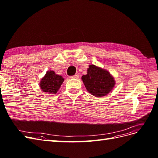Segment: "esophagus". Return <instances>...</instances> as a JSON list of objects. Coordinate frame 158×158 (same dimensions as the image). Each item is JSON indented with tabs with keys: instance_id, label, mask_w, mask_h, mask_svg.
Segmentation results:
<instances>
[{
	"instance_id": "1",
	"label": "esophagus",
	"mask_w": 158,
	"mask_h": 158,
	"mask_svg": "<svg viewBox=\"0 0 158 158\" xmlns=\"http://www.w3.org/2000/svg\"><path fill=\"white\" fill-rule=\"evenodd\" d=\"M70 78H79V75L78 74H75L74 76H72L70 77Z\"/></svg>"
}]
</instances>
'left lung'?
Here are the masks:
<instances>
[{
	"instance_id": "8db88e82",
	"label": "left lung",
	"mask_w": 158,
	"mask_h": 158,
	"mask_svg": "<svg viewBox=\"0 0 158 158\" xmlns=\"http://www.w3.org/2000/svg\"><path fill=\"white\" fill-rule=\"evenodd\" d=\"M82 80L88 92L95 97H102L108 94L115 84L114 78L109 72L90 64L87 74L82 76Z\"/></svg>"
}]
</instances>
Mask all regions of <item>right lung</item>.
Instances as JSON below:
<instances>
[{
    "mask_svg": "<svg viewBox=\"0 0 158 158\" xmlns=\"http://www.w3.org/2000/svg\"><path fill=\"white\" fill-rule=\"evenodd\" d=\"M63 76L55 74L54 71H47L40 81V88L43 92L50 94H56L64 82Z\"/></svg>",
    "mask_w": 158,
    "mask_h": 158,
    "instance_id": "1",
    "label": "right lung"
}]
</instances>
